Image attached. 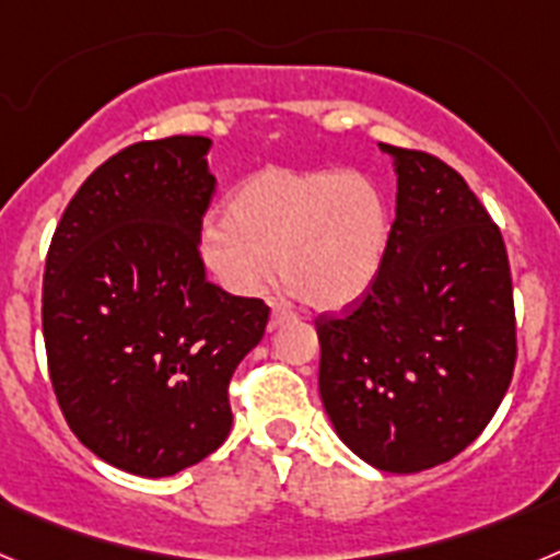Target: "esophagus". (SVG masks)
I'll use <instances>...</instances> for the list:
<instances>
[{"label": "esophagus", "instance_id": "esophagus-1", "mask_svg": "<svg viewBox=\"0 0 560 560\" xmlns=\"http://www.w3.org/2000/svg\"><path fill=\"white\" fill-rule=\"evenodd\" d=\"M296 314L294 311L283 308V305H271V319H269V328H280L285 323H294Z\"/></svg>", "mask_w": 560, "mask_h": 560}]
</instances>
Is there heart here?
I'll list each match as a JSON object with an SVG mask.
<instances>
[{
	"label": "heart",
	"mask_w": 560,
	"mask_h": 560,
	"mask_svg": "<svg viewBox=\"0 0 560 560\" xmlns=\"http://www.w3.org/2000/svg\"><path fill=\"white\" fill-rule=\"evenodd\" d=\"M393 235L387 192L359 171L264 167L230 192L201 232V260L226 291L255 296L280 264L311 308H345L378 277Z\"/></svg>",
	"instance_id": "obj_1"
}]
</instances>
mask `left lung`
Masks as SVG:
<instances>
[{"label": "left lung", "mask_w": 560, "mask_h": 560, "mask_svg": "<svg viewBox=\"0 0 560 560\" xmlns=\"http://www.w3.org/2000/svg\"><path fill=\"white\" fill-rule=\"evenodd\" d=\"M398 176L387 257L364 296L316 319L319 395L341 443L415 474L479 438L516 364L502 232L454 167L384 145Z\"/></svg>", "instance_id": "left-lung-1"}]
</instances>
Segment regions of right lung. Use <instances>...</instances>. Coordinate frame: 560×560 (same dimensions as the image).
Masks as SVG:
<instances>
[{
	"label": "right lung",
	"mask_w": 560,
	"mask_h": 560,
	"mask_svg": "<svg viewBox=\"0 0 560 560\" xmlns=\"http://www.w3.org/2000/svg\"><path fill=\"white\" fill-rule=\"evenodd\" d=\"M210 145L167 137L114 153L47 252L42 325L58 407L89 452L137 477H173L224 443L226 387L269 323L264 300L205 275Z\"/></svg>",
	"instance_id": "1"
}]
</instances>
